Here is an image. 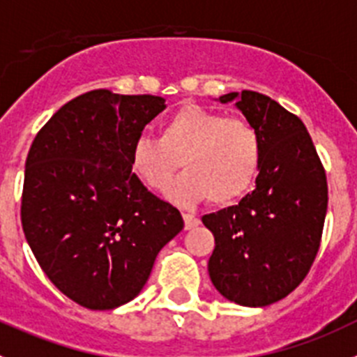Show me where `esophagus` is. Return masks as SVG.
Instances as JSON below:
<instances>
[{
  "label": "esophagus",
  "mask_w": 357,
  "mask_h": 357,
  "mask_svg": "<svg viewBox=\"0 0 357 357\" xmlns=\"http://www.w3.org/2000/svg\"><path fill=\"white\" fill-rule=\"evenodd\" d=\"M183 220H185V229H194L201 224V220L192 213H183Z\"/></svg>",
  "instance_id": "1"
}]
</instances>
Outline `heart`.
I'll return each mask as SVG.
<instances>
[{
  "instance_id": "heart-1",
  "label": "heart",
  "mask_w": 357,
  "mask_h": 357,
  "mask_svg": "<svg viewBox=\"0 0 357 357\" xmlns=\"http://www.w3.org/2000/svg\"><path fill=\"white\" fill-rule=\"evenodd\" d=\"M131 171L155 192H167L178 165L183 178L169 191L179 204L210 199L224 206L250 190L261 163V139L247 121L185 105L160 126V139L133 144Z\"/></svg>"
}]
</instances>
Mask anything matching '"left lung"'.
I'll list each match as a JSON object with an SVG mask.
<instances>
[{
	"label": "left lung",
	"mask_w": 357,
	"mask_h": 357,
	"mask_svg": "<svg viewBox=\"0 0 357 357\" xmlns=\"http://www.w3.org/2000/svg\"><path fill=\"white\" fill-rule=\"evenodd\" d=\"M261 139L256 188L238 204L202 217L213 233L208 272L231 303L263 307L301 284L319 252L327 211V179L306 126L259 92H229Z\"/></svg>",
	"instance_id": "1"
}]
</instances>
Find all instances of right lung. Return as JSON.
Here are the masks:
<instances>
[{
	"label": "right lung",
	"mask_w": 357,
	"mask_h": 357,
	"mask_svg": "<svg viewBox=\"0 0 357 357\" xmlns=\"http://www.w3.org/2000/svg\"><path fill=\"white\" fill-rule=\"evenodd\" d=\"M160 96L99 89L63 105L37 133L24 165L21 222L44 274L89 310L133 301L181 213L131 172V149Z\"/></svg>",
	"instance_id": "1"
}]
</instances>
